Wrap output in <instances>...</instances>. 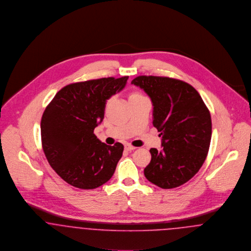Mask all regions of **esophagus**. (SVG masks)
I'll use <instances>...</instances> for the list:
<instances>
[{
	"label": "esophagus",
	"mask_w": 251,
	"mask_h": 251,
	"mask_svg": "<svg viewBox=\"0 0 251 251\" xmlns=\"http://www.w3.org/2000/svg\"><path fill=\"white\" fill-rule=\"evenodd\" d=\"M125 149H126V150H127V151H131V150L136 149V147L130 145V144H126V145H125Z\"/></svg>",
	"instance_id": "obj_1"
}]
</instances>
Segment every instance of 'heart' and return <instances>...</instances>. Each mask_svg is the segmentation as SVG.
<instances>
[{"instance_id": "heart-1", "label": "heart", "mask_w": 251, "mask_h": 251, "mask_svg": "<svg viewBox=\"0 0 251 251\" xmlns=\"http://www.w3.org/2000/svg\"><path fill=\"white\" fill-rule=\"evenodd\" d=\"M139 95H142L141 93H138V92H133V93H130V95H129V98H132V97H136V96H139Z\"/></svg>"}]
</instances>
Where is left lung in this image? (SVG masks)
I'll return each instance as SVG.
<instances>
[{
	"instance_id": "8db88e82",
	"label": "left lung",
	"mask_w": 251,
	"mask_h": 251,
	"mask_svg": "<svg viewBox=\"0 0 251 251\" xmlns=\"http://www.w3.org/2000/svg\"><path fill=\"white\" fill-rule=\"evenodd\" d=\"M132 84L142 88L153 103V126L162 137V150L151 148L145 177L162 189L189 181L207 158L211 118L198 91L184 81L139 75Z\"/></svg>"
}]
</instances>
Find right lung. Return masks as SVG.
<instances>
[{
    "mask_svg": "<svg viewBox=\"0 0 251 251\" xmlns=\"http://www.w3.org/2000/svg\"><path fill=\"white\" fill-rule=\"evenodd\" d=\"M128 76L69 84L54 95L40 122L41 145L54 172L68 184L92 190L113 176L124 145H106L94 135L104 119L106 101Z\"/></svg>",
    "mask_w": 251,
    "mask_h": 251,
    "instance_id": "1",
    "label": "right lung"
}]
</instances>
